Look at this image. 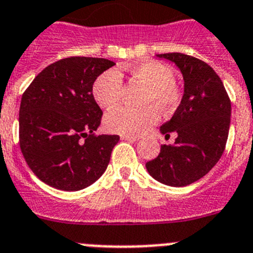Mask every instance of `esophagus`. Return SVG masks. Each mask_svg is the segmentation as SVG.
<instances>
[{
	"label": "esophagus",
	"instance_id": "obj_1",
	"mask_svg": "<svg viewBox=\"0 0 253 253\" xmlns=\"http://www.w3.org/2000/svg\"><path fill=\"white\" fill-rule=\"evenodd\" d=\"M123 140H129V142H137L139 140V137L137 135H122Z\"/></svg>",
	"mask_w": 253,
	"mask_h": 253
}]
</instances>
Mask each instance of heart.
Segmentation results:
<instances>
[{"instance_id":"obj_1","label":"heart","mask_w":253,"mask_h":253,"mask_svg":"<svg viewBox=\"0 0 253 253\" xmlns=\"http://www.w3.org/2000/svg\"><path fill=\"white\" fill-rule=\"evenodd\" d=\"M128 72L138 81L147 84L144 104L140 109L118 106L105 116V126L113 133L138 135L148 130L160 119L161 109L171 113L180 105L181 93L176 87L175 73L158 60H143L128 67ZM123 92V80L116 69H106L97 76L92 84V95L101 107H111L119 102Z\"/></svg>"}]
</instances>
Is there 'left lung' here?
Returning <instances> with one entry per match:
<instances>
[{
	"label": "left lung",
	"mask_w": 253,
	"mask_h": 253,
	"mask_svg": "<svg viewBox=\"0 0 253 253\" xmlns=\"http://www.w3.org/2000/svg\"><path fill=\"white\" fill-rule=\"evenodd\" d=\"M176 64L184 76L181 104L162 134L176 133L173 144H163L146 163L149 175L169 186H186L200 180L222 157L231 124V100L209 64L182 53L157 54Z\"/></svg>",
	"instance_id": "obj_1"
}]
</instances>
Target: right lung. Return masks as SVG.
Returning <instances> with one entry per match:
<instances>
[{"instance_id":"1","label":"right lung","mask_w":253,"mask_h":253,"mask_svg":"<svg viewBox=\"0 0 253 253\" xmlns=\"http://www.w3.org/2000/svg\"><path fill=\"white\" fill-rule=\"evenodd\" d=\"M113 60L69 57L51 63L22 93L19 143L28 166L46 185L77 191L106 169L119 135H96L102 110L92 95Z\"/></svg>"}]
</instances>
